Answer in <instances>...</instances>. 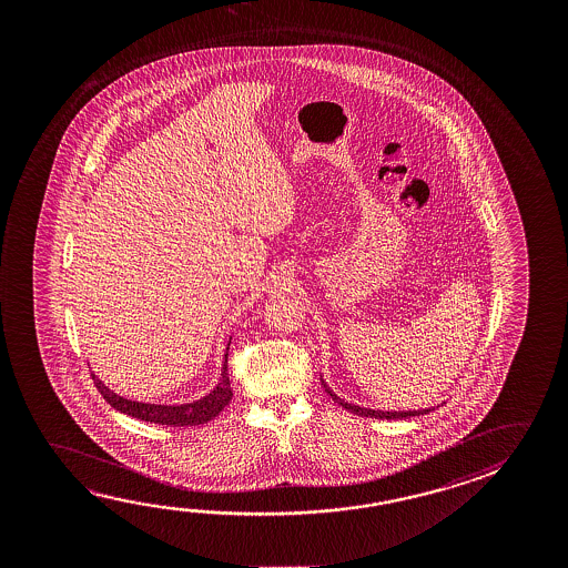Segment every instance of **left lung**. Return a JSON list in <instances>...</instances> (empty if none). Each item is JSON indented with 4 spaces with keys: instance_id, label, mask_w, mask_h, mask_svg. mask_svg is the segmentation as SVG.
<instances>
[{
    "instance_id": "left-lung-1",
    "label": "left lung",
    "mask_w": 568,
    "mask_h": 568,
    "mask_svg": "<svg viewBox=\"0 0 568 568\" xmlns=\"http://www.w3.org/2000/svg\"><path fill=\"white\" fill-rule=\"evenodd\" d=\"M325 386V390L328 392V396L333 398V400L338 402L344 409H348V412H353L356 416H366V418H381V419H400V418H409V416H422V414H428L432 409H414V412H382V409H371V408H361V406H354V404H348V402L341 400L336 394L328 390V386Z\"/></svg>"
}]
</instances>
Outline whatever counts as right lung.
<instances>
[{"label":"right lung","mask_w":568,"mask_h":568,"mask_svg":"<svg viewBox=\"0 0 568 568\" xmlns=\"http://www.w3.org/2000/svg\"><path fill=\"white\" fill-rule=\"evenodd\" d=\"M230 351V346H227ZM94 386L103 394L104 400L111 404L112 408L119 409L132 418L144 419L150 424H162V426H200L214 419L222 409L232 400L233 392L227 374V353H225L224 368H222V381L204 398L192 402V404H180V406H162V404H142V402L126 400L119 394L109 390L103 382L99 381L93 373Z\"/></svg>","instance_id":"obj_1"}]
</instances>
